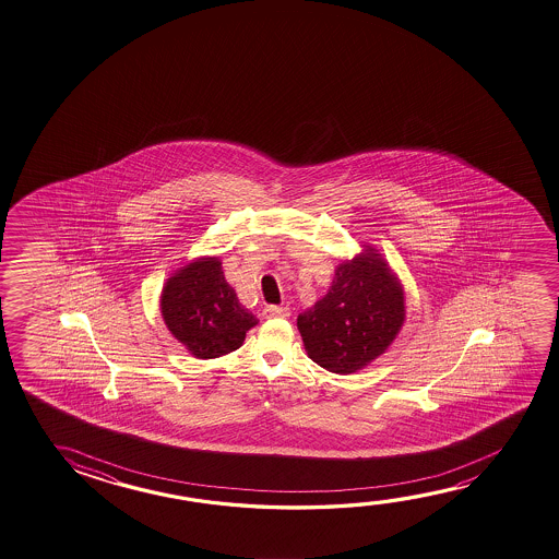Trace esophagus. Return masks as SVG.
Masks as SVG:
<instances>
[{
    "mask_svg": "<svg viewBox=\"0 0 559 559\" xmlns=\"http://www.w3.org/2000/svg\"><path fill=\"white\" fill-rule=\"evenodd\" d=\"M265 318H288L290 308L288 306H265L263 310Z\"/></svg>",
    "mask_w": 559,
    "mask_h": 559,
    "instance_id": "1",
    "label": "esophagus"
}]
</instances>
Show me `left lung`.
<instances>
[{"label":"left lung","mask_w":559,"mask_h":559,"mask_svg":"<svg viewBox=\"0 0 559 559\" xmlns=\"http://www.w3.org/2000/svg\"><path fill=\"white\" fill-rule=\"evenodd\" d=\"M405 323L400 276L372 246L335 266L330 290L298 316L308 357L335 374H353L384 355Z\"/></svg>","instance_id":"8db88e82"}]
</instances>
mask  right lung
Instances as JSON below:
<instances>
[{
  "instance_id": "obj_1",
  "label": "right lung",
  "mask_w": 559,
  "mask_h": 559,
  "mask_svg": "<svg viewBox=\"0 0 559 559\" xmlns=\"http://www.w3.org/2000/svg\"><path fill=\"white\" fill-rule=\"evenodd\" d=\"M159 310L165 328L197 358L228 355L259 323L226 283L221 257H197L171 273Z\"/></svg>"
}]
</instances>
